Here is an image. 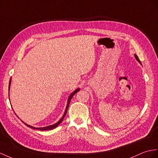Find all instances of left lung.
Masks as SVG:
<instances>
[{
	"label": "left lung",
	"mask_w": 158,
	"mask_h": 158,
	"mask_svg": "<svg viewBox=\"0 0 158 158\" xmlns=\"http://www.w3.org/2000/svg\"><path fill=\"white\" fill-rule=\"evenodd\" d=\"M135 59L138 61V62H139L140 64H141V61H140V60H139V59L138 58V57H137V55H135Z\"/></svg>",
	"instance_id": "obj_1"
}]
</instances>
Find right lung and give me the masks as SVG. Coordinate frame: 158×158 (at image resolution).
Instances as JSON below:
<instances>
[{
    "label": "right lung",
    "mask_w": 158,
    "mask_h": 158,
    "mask_svg": "<svg viewBox=\"0 0 158 158\" xmlns=\"http://www.w3.org/2000/svg\"><path fill=\"white\" fill-rule=\"evenodd\" d=\"M10 82H11V79L10 80V82H9V90H10ZM80 90V88H77V89H76L74 92H72V93L70 94V96H69V97H68V103H67V106H66V110H65V112H64V115L62 116V117L61 118V119L60 120H59L58 121H57V123H56L55 124H53V125H49V126H47V127H32V126H31V125H27V123H24L23 121H22L23 123L26 125V126H27V127H30V128H31V129H36V130H40V131H47V130H52V129H53L54 128H56V127H57V126H58L61 122H62V121H63V119H64V117L66 116V113H67V111H68V106H69V105H70V101H71V99H72V98L73 97V96H74L76 92H78V91Z\"/></svg>",
    "instance_id": "add662e5"
}]
</instances>
